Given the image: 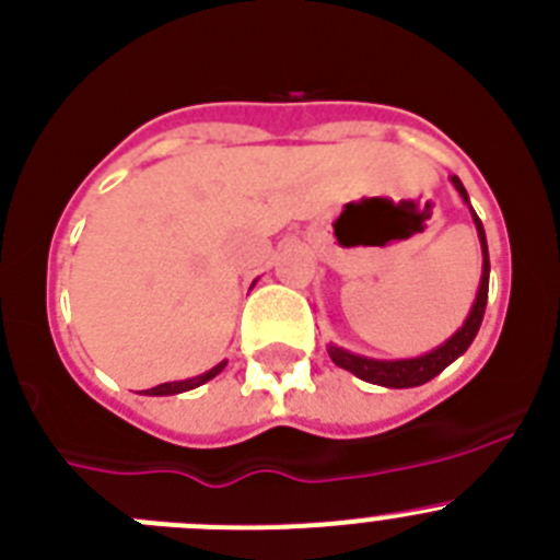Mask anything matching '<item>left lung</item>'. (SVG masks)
Instances as JSON below:
<instances>
[{
    "label": "left lung",
    "mask_w": 560,
    "mask_h": 560,
    "mask_svg": "<svg viewBox=\"0 0 560 560\" xmlns=\"http://www.w3.org/2000/svg\"><path fill=\"white\" fill-rule=\"evenodd\" d=\"M451 182L453 187H456L458 196H462V201L469 207V215H472L475 232H478V240H480V254H483V270H480V284H478V292H475L472 310H469L467 320L462 323V328H456V334H451L445 342L436 345L433 351L420 353V357L373 359V357H362V353L345 351V348H339V345L334 342L328 345V357H331V362L337 364V368L353 373L357 378L368 381V384L386 386V389H409V386L428 384V381L436 378L447 364H453L458 357H464V351L472 345L475 334H478L480 320H483L486 298H489V245H486L483 223H480V218L475 215V209L472 203H469V196L467 190H464L462 179H458V176H451Z\"/></svg>",
    "instance_id": "8db88e82"
}]
</instances>
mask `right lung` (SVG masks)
I'll return each instance as SVG.
<instances>
[{"instance_id":"right-lung-1","label":"right lung","mask_w":560,"mask_h":560,"mask_svg":"<svg viewBox=\"0 0 560 560\" xmlns=\"http://www.w3.org/2000/svg\"><path fill=\"white\" fill-rule=\"evenodd\" d=\"M223 368H226V359H223V362H218L215 368H212V370H207V373L196 375V378H185V381H168V384H160V386H154V389H145V395H156V398H162V395H179V392L196 389V386H201V384H207V381H212V378H215V375L221 373Z\"/></svg>"}]
</instances>
